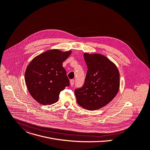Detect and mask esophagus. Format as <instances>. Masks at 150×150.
Returning a JSON list of instances; mask_svg holds the SVG:
<instances>
[{"instance_id": "esophagus-1", "label": "esophagus", "mask_w": 150, "mask_h": 150, "mask_svg": "<svg viewBox=\"0 0 150 150\" xmlns=\"http://www.w3.org/2000/svg\"><path fill=\"white\" fill-rule=\"evenodd\" d=\"M74 82H75L74 79H71V80L70 81V84H71V86H74Z\"/></svg>"}]
</instances>
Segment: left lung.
<instances>
[{
	"label": "left lung",
	"instance_id": "left-lung-1",
	"mask_svg": "<svg viewBox=\"0 0 150 150\" xmlns=\"http://www.w3.org/2000/svg\"><path fill=\"white\" fill-rule=\"evenodd\" d=\"M87 72L84 86L75 90L76 102L87 110L105 106L117 95L120 88V73L116 65L100 54L84 53Z\"/></svg>",
	"mask_w": 150,
	"mask_h": 150
}]
</instances>
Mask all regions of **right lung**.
Wrapping results in <instances>:
<instances>
[{
	"label": "right lung",
	"instance_id": "obj_1",
	"mask_svg": "<svg viewBox=\"0 0 150 150\" xmlns=\"http://www.w3.org/2000/svg\"><path fill=\"white\" fill-rule=\"evenodd\" d=\"M71 51L48 50L35 57L27 67L25 81L33 98L42 105H51L59 100V94L70 83L63 67Z\"/></svg>",
	"mask_w": 150,
	"mask_h": 150
}]
</instances>
